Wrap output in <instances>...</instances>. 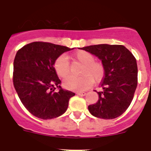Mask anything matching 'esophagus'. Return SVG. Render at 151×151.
<instances>
[{
    "mask_svg": "<svg viewBox=\"0 0 151 151\" xmlns=\"http://www.w3.org/2000/svg\"><path fill=\"white\" fill-rule=\"evenodd\" d=\"M76 94L80 96H85L86 94V93L85 92H76Z\"/></svg>",
    "mask_w": 151,
    "mask_h": 151,
    "instance_id": "obj_1",
    "label": "esophagus"
}]
</instances>
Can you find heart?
<instances>
[{
    "instance_id": "obj_1",
    "label": "heart",
    "mask_w": 151,
    "mask_h": 151,
    "mask_svg": "<svg viewBox=\"0 0 151 151\" xmlns=\"http://www.w3.org/2000/svg\"><path fill=\"white\" fill-rule=\"evenodd\" d=\"M75 60L82 64L80 75L82 76H69L64 80L65 88L74 91H82L91 87L94 82H99L104 75V68L101 62L94 60V56L90 52L78 50L73 55ZM54 69L57 76L65 78L69 73V63L65 55H60L54 62Z\"/></svg>"
}]
</instances>
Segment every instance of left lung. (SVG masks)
<instances>
[{
    "instance_id": "8db88e82",
    "label": "left lung",
    "mask_w": 151,
    "mask_h": 151,
    "mask_svg": "<svg viewBox=\"0 0 151 151\" xmlns=\"http://www.w3.org/2000/svg\"><path fill=\"white\" fill-rule=\"evenodd\" d=\"M81 49L98 57L104 68L103 90L97 92V102L88 106L89 112L104 119L119 116L131 104L138 85L136 59L123 45L103 44Z\"/></svg>"
}]
</instances>
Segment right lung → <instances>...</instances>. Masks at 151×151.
I'll use <instances>...</instances> for the list:
<instances>
[{
  "label": "right lung",
  "mask_w": 151,
  "mask_h": 151,
  "mask_svg": "<svg viewBox=\"0 0 151 151\" xmlns=\"http://www.w3.org/2000/svg\"><path fill=\"white\" fill-rule=\"evenodd\" d=\"M74 48L35 41L17 51L13 62V85L24 106L35 116L50 119L66 111L75 93L61 88L54 69L58 57ZM58 87L59 92H55Z\"/></svg>",
  "instance_id": "obj_1"
}]
</instances>
